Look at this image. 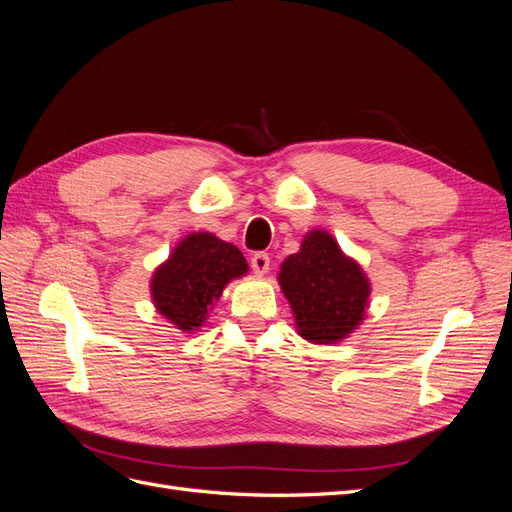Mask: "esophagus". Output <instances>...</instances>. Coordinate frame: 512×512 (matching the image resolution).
I'll return each mask as SVG.
<instances>
[{
    "label": "esophagus",
    "instance_id": "1",
    "mask_svg": "<svg viewBox=\"0 0 512 512\" xmlns=\"http://www.w3.org/2000/svg\"><path fill=\"white\" fill-rule=\"evenodd\" d=\"M250 265H252L254 273H258V275H265V273L269 271L271 258H269V254H267V252H256V254H252V258H250Z\"/></svg>",
    "mask_w": 512,
    "mask_h": 512
}]
</instances>
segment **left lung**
<instances>
[{"label": "left lung", "mask_w": 512, "mask_h": 512, "mask_svg": "<svg viewBox=\"0 0 512 512\" xmlns=\"http://www.w3.org/2000/svg\"><path fill=\"white\" fill-rule=\"evenodd\" d=\"M280 286L297 329L312 344H335L359 327L369 299V282L324 230L307 232L301 252L290 254Z\"/></svg>", "instance_id": "8db88e82"}]
</instances>
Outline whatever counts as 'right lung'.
Instances as JSON below:
<instances>
[{
	"mask_svg": "<svg viewBox=\"0 0 512 512\" xmlns=\"http://www.w3.org/2000/svg\"><path fill=\"white\" fill-rule=\"evenodd\" d=\"M247 273L239 247L209 232H192L151 277V299L158 312L190 333L203 327L224 286Z\"/></svg>",
	"mask_w": 512,
	"mask_h": 512,
	"instance_id": "1",
	"label": "right lung"
}]
</instances>
